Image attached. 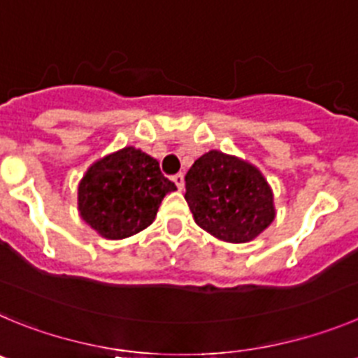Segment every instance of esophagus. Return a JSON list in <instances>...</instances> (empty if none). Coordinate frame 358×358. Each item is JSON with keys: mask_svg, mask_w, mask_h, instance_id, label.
I'll return each instance as SVG.
<instances>
[{"mask_svg": "<svg viewBox=\"0 0 358 358\" xmlns=\"http://www.w3.org/2000/svg\"><path fill=\"white\" fill-rule=\"evenodd\" d=\"M173 182H175L176 187H178L180 191H182L183 187H185V180H183V173H176V175L173 176Z\"/></svg>", "mask_w": 358, "mask_h": 358, "instance_id": "obj_1", "label": "esophagus"}]
</instances>
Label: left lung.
<instances>
[{
  "instance_id": "8db88e82",
  "label": "left lung",
  "mask_w": 358,
  "mask_h": 358,
  "mask_svg": "<svg viewBox=\"0 0 358 358\" xmlns=\"http://www.w3.org/2000/svg\"><path fill=\"white\" fill-rule=\"evenodd\" d=\"M185 201L196 224L227 243L255 239L275 219L271 187L262 173L215 150L187 171Z\"/></svg>"
}]
</instances>
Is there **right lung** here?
I'll use <instances>...</instances> for the list:
<instances>
[{"label":"right lung","mask_w":358,"mask_h":358,"mask_svg":"<svg viewBox=\"0 0 358 358\" xmlns=\"http://www.w3.org/2000/svg\"><path fill=\"white\" fill-rule=\"evenodd\" d=\"M176 185L153 157L128 146L89 167L78 185L80 215L107 239H124L150 227Z\"/></svg>","instance_id":"right-lung-1"}]
</instances>
